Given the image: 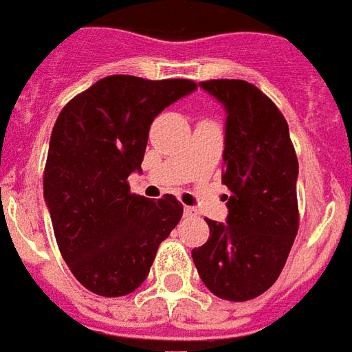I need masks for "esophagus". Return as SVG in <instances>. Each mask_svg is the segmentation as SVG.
Listing matches in <instances>:
<instances>
[{"instance_id":"esophagus-1","label":"esophagus","mask_w":352,"mask_h":352,"mask_svg":"<svg viewBox=\"0 0 352 352\" xmlns=\"http://www.w3.org/2000/svg\"><path fill=\"white\" fill-rule=\"evenodd\" d=\"M184 216H186V218H193V216H197V210L193 206H186V208H184Z\"/></svg>"}]
</instances>
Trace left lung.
<instances>
[{
    "label": "left lung",
    "instance_id": "8db88e82",
    "mask_svg": "<svg viewBox=\"0 0 352 352\" xmlns=\"http://www.w3.org/2000/svg\"><path fill=\"white\" fill-rule=\"evenodd\" d=\"M223 104L228 221L208 220V241L191 250L204 286L221 300L248 301L280 275L298 235V157L271 98L243 79L199 83Z\"/></svg>",
    "mask_w": 352,
    "mask_h": 352
}]
</instances>
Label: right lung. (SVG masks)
<instances>
[{
  "instance_id": "obj_1",
  "label": "right lung",
  "mask_w": 352,
  "mask_h": 352,
  "mask_svg": "<svg viewBox=\"0 0 352 352\" xmlns=\"http://www.w3.org/2000/svg\"><path fill=\"white\" fill-rule=\"evenodd\" d=\"M197 89L189 79L109 76L64 106L52 129L43 195L64 261L92 294L119 298L149 273L157 248L180 221L174 195L157 203L131 193L149 126Z\"/></svg>"
}]
</instances>
